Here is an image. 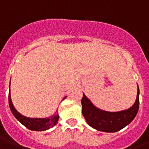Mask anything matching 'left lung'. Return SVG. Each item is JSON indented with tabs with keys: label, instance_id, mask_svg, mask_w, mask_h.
<instances>
[{
	"label": "left lung",
	"instance_id": "left-lung-1",
	"mask_svg": "<svg viewBox=\"0 0 149 149\" xmlns=\"http://www.w3.org/2000/svg\"><path fill=\"white\" fill-rule=\"evenodd\" d=\"M82 113L86 122L94 129L104 132H116L129 125L139 108V88L138 86L136 100L130 108L118 112H109L96 107L92 102L83 96L81 100Z\"/></svg>",
	"mask_w": 149,
	"mask_h": 149
}]
</instances>
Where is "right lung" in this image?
<instances>
[{
  "label": "right lung",
  "instance_id": "add662e5",
  "mask_svg": "<svg viewBox=\"0 0 149 149\" xmlns=\"http://www.w3.org/2000/svg\"><path fill=\"white\" fill-rule=\"evenodd\" d=\"M66 97L63 98L64 100ZM8 100H9V106L12 113L14 114L15 118H17V120H19L22 125L25 126L27 128L31 131H36V132H42V131H45L54 127L56 125V123L58 122V118L59 116L58 114L57 111H56V113H54L53 115L49 117V118H31L24 117L22 114L17 112V110L15 108V107L13 105L11 99H10V91H9V96H8Z\"/></svg>",
  "mask_w": 149,
  "mask_h": 149
}]
</instances>
